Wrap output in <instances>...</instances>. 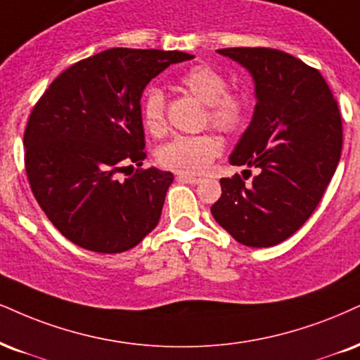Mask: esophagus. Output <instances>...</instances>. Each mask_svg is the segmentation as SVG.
Listing matches in <instances>:
<instances>
[{
    "mask_svg": "<svg viewBox=\"0 0 360 360\" xmlns=\"http://www.w3.org/2000/svg\"><path fill=\"white\" fill-rule=\"evenodd\" d=\"M176 180L179 181H184V184H190V185H197L200 184V179H197V176H187V175H180L176 176Z\"/></svg>",
    "mask_w": 360,
    "mask_h": 360,
    "instance_id": "34e87169",
    "label": "esophagus"
}]
</instances>
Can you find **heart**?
<instances>
[{
	"label": "heart",
	"mask_w": 360,
	"mask_h": 360,
	"mask_svg": "<svg viewBox=\"0 0 360 360\" xmlns=\"http://www.w3.org/2000/svg\"><path fill=\"white\" fill-rule=\"evenodd\" d=\"M188 95L207 105L205 122L221 133H237L245 125L248 115L247 96L229 90L225 75L208 63H197L185 70L176 79ZM141 118L146 130L160 135L167 128L165 93L157 85L148 86L141 96ZM221 145L214 135L175 136L158 148V163L181 175H198L220 155Z\"/></svg>",
	"instance_id": "obj_1"
}]
</instances>
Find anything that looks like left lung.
<instances>
[{
    "mask_svg": "<svg viewBox=\"0 0 360 360\" xmlns=\"http://www.w3.org/2000/svg\"><path fill=\"white\" fill-rule=\"evenodd\" d=\"M217 51L245 66L255 79L254 118L230 163L260 173L252 184L240 175L221 179L212 215L243 245H277L322 200L342 152V117L321 72L299 58L262 46Z\"/></svg>",
    "mask_w": 360,
    "mask_h": 360,
    "instance_id": "1",
    "label": "left lung"
}]
</instances>
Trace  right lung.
Wrapping results in <instances>:
<instances>
[{"instance_id": "add662e5", "label": "right lung", "mask_w": 360, "mask_h": 360, "mask_svg": "<svg viewBox=\"0 0 360 360\" xmlns=\"http://www.w3.org/2000/svg\"><path fill=\"white\" fill-rule=\"evenodd\" d=\"M184 51L112 48L79 60L53 79L25 128L31 192L63 237L100 254H120L157 227L170 172L141 168L140 98ZM139 165L125 181L119 175Z\"/></svg>"}]
</instances>
